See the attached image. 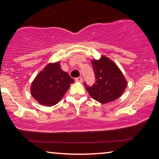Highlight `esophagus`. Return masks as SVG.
<instances>
[{"mask_svg":"<svg viewBox=\"0 0 159 159\" xmlns=\"http://www.w3.org/2000/svg\"><path fill=\"white\" fill-rule=\"evenodd\" d=\"M75 81H76V82H79V83H82V81H83L82 77L80 76V77L76 78V79H75Z\"/></svg>","mask_w":159,"mask_h":159,"instance_id":"obj_1","label":"esophagus"}]
</instances>
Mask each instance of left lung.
Listing matches in <instances>:
<instances>
[{
    "label": "left lung",
    "mask_w": 159,
    "mask_h": 159,
    "mask_svg": "<svg viewBox=\"0 0 159 159\" xmlns=\"http://www.w3.org/2000/svg\"><path fill=\"white\" fill-rule=\"evenodd\" d=\"M91 63L96 80L92 86L84 83L91 98L102 104L120 98L125 91L127 81L116 64L105 56H102L98 60L94 59Z\"/></svg>",
    "instance_id": "1"
}]
</instances>
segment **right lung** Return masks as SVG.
<instances>
[{
  "label": "right lung",
  "mask_w": 159,
  "mask_h": 159,
  "mask_svg": "<svg viewBox=\"0 0 159 159\" xmlns=\"http://www.w3.org/2000/svg\"><path fill=\"white\" fill-rule=\"evenodd\" d=\"M73 83L74 80L61 69L60 61L50 63L32 82L31 93L39 104L52 107L60 101Z\"/></svg>",
  "instance_id": "right-lung-1"
}]
</instances>
